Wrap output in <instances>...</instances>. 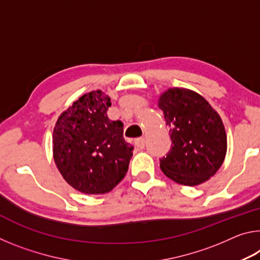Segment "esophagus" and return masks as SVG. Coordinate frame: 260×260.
Listing matches in <instances>:
<instances>
[{"instance_id": "esophagus-1", "label": "esophagus", "mask_w": 260, "mask_h": 260, "mask_svg": "<svg viewBox=\"0 0 260 260\" xmlns=\"http://www.w3.org/2000/svg\"><path fill=\"white\" fill-rule=\"evenodd\" d=\"M135 147L138 149H143L144 146H146V140H144L143 138H139L135 140Z\"/></svg>"}]
</instances>
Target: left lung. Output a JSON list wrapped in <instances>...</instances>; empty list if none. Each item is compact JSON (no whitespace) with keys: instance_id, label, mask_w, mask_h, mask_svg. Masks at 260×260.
<instances>
[{"instance_id":"obj_1","label":"left lung","mask_w":260,"mask_h":260,"mask_svg":"<svg viewBox=\"0 0 260 260\" xmlns=\"http://www.w3.org/2000/svg\"><path fill=\"white\" fill-rule=\"evenodd\" d=\"M170 127L171 150L160 159L167 178L197 186L213 177L227 152V135L219 113L208 101L187 88H169L158 99Z\"/></svg>"}]
</instances>
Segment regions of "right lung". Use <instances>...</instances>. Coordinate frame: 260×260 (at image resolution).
I'll return each instance as SVG.
<instances>
[{
  "mask_svg": "<svg viewBox=\"0 0 260 260\" xmlns=\"http://www.w3.org/2000/svg\"><path fill=\"white\" fill-rule=\"evenodd\" d=\"M110 107L111 99L102 90L82 95L60 113L52 133V155L61 177L88 195L111 191L125 178L133 155L122 122L108 118Z\"/></svg>",
  "mask_w": 260,
  "mask_h": 260,
  "instance_id": "obj_1",
  "label": "right lung"
}]
</instances>
